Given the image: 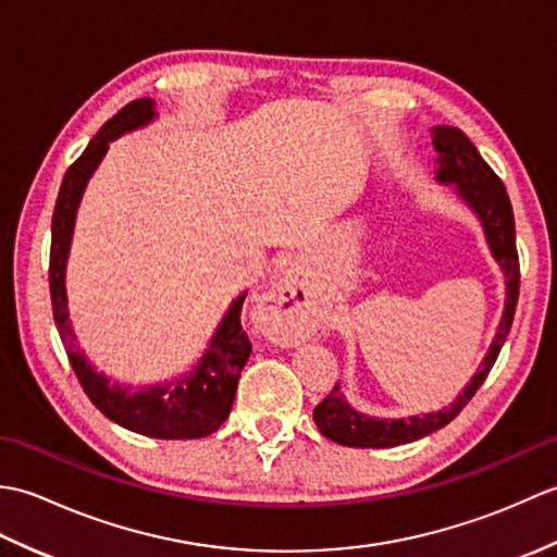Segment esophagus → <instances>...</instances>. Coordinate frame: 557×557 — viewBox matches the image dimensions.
Wrapping results in <instances>:
<instances>
[{
	"label": "esophagus",
	"mask_w": 557,
	"mask_h": 557,
	"mask_svg": "<svg viewBox=\"0 0 557 557\" xmlns=\"http://www.w3.org/2000/svg\"><path fill=\"white\" fill-rule=\"evenodd\" d=\"M263 309L268 313L270 335L282 342H297L309 325L311 294L304 289L294 270L282 272V277L265 294Z\"/></svg>",
	"instance_id": "obj_1"
}]
</instances>
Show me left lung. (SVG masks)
Here are the masks:
<instances>
[{"label":"left lung","mask_w":557,"mask_h":557,"mask_svg":"<svg viewBox=\"0 0 557 557\" xmlns=\"http://www.w3.org/2000/svg\"><path fill=\"white\" fill-rule=\"evenodd\" d=\"M433 148L437 150V170L435 180L441 184H455V194L465 200L467 208L479 218L483 234L493 258L505 272V309L495 333L488 354L483 357L479 371L457 395L449 407H443L431 413L409 419H375L354 409L339 389V383L333 387L321 405L313 409V421L327 441L347 445V447H397L405 443L419 441L423 435L443 429L457 413L467 407V401L476 395L481 383L486 381L495 359L510 335L512 318L519 299V258L515 246V215L510 206V196L505 184L498 180L488 162L481 158L476 146L471 144L465 132L457 126H435L433 128Z\"/></svg>","instance_id":"8db88e82"}]
</instances>
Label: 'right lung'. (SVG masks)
Instances as JSON below:
<instances>
[{"label": "right lung", "instance_id": "obj_1", "mask_svg": "<svg viewBox=\"0 0 557 557\" xmlns=\"http://www.w3.org/2000/svg\"><path fill=\"white\" fill-rule=\"evenodd\" d=\"M156 120V102L140 98L128 102L104 124L96 138L90 140L83 156L71 164L59 186L54 215H52V246H50V294L54 323L66 349L71 369H74L81 387L88 399L110 421L124 429L160 437V441H191L218 431L230 417L234 405L236 383L244 363L251 357V342L242 327V306L246 292L236 297L218 325L215 335L208 342V349L194 371L180 375L172 383L152 385L144 389H132L128 385L110 383V377L98 373L86 354L76 345V335L71 330L66 311V258L74 234L76 210L86 184L98 170L100 160L110 148V140L126 132H134Z\"/></svg>", "mask_w": 557, "mask_h": 557}]
</instances>
